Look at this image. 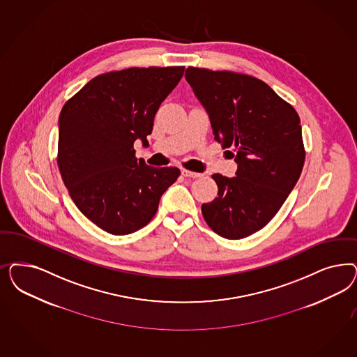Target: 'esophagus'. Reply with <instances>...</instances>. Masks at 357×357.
Listing matches in <instances>:
<instances>
[{
	"label": "esophagus",
	"mask_w": 357,
	"mask_h": 357,
	"mask_svg": "<svg viewBox=\"0 0 357 357\" xmlns=\"http://www.w3.org/2000/svg\"><path fill=\"white\" fill-rule=\"evenodd\" d=\"M181 174L184 177H188V178H197V177L202 176L201 173L192 172V171H188V169H181Z\"/></svg>",
	"instance_id": "34e87169"
}]
</instances>
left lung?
Wrapping results in <instances>:
<instances>
[{
    "label": "left lung",
    "mask_w": 357,
    "mask_h": 357,
    "mask_svg": "<svg viewBox=\"0 0 357 357\" xmlns=\"http://www.w3.org/2000/svg\"><path fill=\"white\" fill-rule=\"evenodd\" d=\"M185 79L206 109L214 139L238 162L235 177L211 176L218 197L202 205V215L226 239L250 236L276 215L298 181L305 162L298 114L253 76L189 67Z\"/></svg>",
    "instance_id": "left-lung-1"
}]
</instances>
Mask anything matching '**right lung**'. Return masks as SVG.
<instances>
[{
  "label": "right lung",
  "mask_w": 357,
  "mask_h": 357,
  "mask_svg": "<svg viewBox=\"0 0 357 357\" xmlns=\"http://www.w3.org/2000/svg\"><path fill=\"white\" fill-rule=\"evenodd\" d=\"M185 67L122 69L96 76L69 98L59 116V171L81 213L100 229L127 235L144 227L176 167L153 168L135 158L147 144L161 102Z\"/></svg>",
  "instance_id": "add662e5"
}]
</instances>
